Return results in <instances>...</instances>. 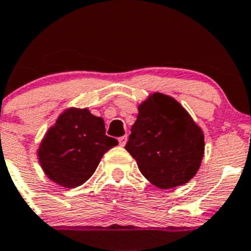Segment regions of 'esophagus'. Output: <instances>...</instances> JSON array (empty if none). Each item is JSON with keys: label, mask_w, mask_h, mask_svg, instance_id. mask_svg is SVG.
I'll list each match as a JSON object with an SVG mask.
<instances>
[{"label": "esophagus", "mask_w": 251, "mask_h": 251, "mask_svg": "<svg viewBox=\"0 0 251 251\" xmlns=\"http://www.w3.org/2000/svg\"><path fill=\"white\" fill-rule=\"evenodd\" d=\"M126 142H127V136H121L119 137V144H120L121 146H125Z\"/></svg>", "instance_id": "34e87169"}]
</instances>
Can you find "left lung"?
<instances>
[{
	"label": "left lung",
	"mask_w": 251,
	"mask_h": 251,
	"mask_svg": "<svg viewBox=\"0 0 251 251\" xmlns=\"http://www.w3.org/2000/svg\"><path fill=\"white\" fill-rule=\"evenodd\" d=\"M137 110L125 149L142 175L159 189L190 181L204 157L201 127L180 102L161 92L149 95Z\"/></svg>",
	"instance_id": "left-lung-1"
}]
</instances>
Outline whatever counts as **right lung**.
Listing matches in <instances>:
<instances>
[{"instance_id": "add662e5", "label": "right lung", "mask_w": 251, "mask_h": 251, "mask_svg": "<svg viewBox=\"0 0 251 251\" xmlns=\"http://www.w3.org/2000/svg\"><path fill=\"white\" fill-rule=\"evenodd\" d=\"M102 117L87 107H67L47 130L37 149L38 162L51 181L74 189L92 176L103 153L119 142L106 136Z\"/></svg>"}]
</instances>
